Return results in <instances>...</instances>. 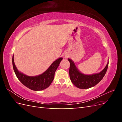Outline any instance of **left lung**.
<instances>
[{"label":"left lung","instance_id":"1","mask_svg":"<svg viewBox=\"0 0 122 122\" xmlns=\"http://www.w3.org/2000/svg\"><path fill=\"white\" fill-rule=\"evenodd\" d=\"M70 66L69 75L73 84L77 87L81 89H86L95 86L102 79L105 75L108 67V62L105 68L99 73L92 75H84L80 73L74 63V62L68 58Z\"/></svg>","mask_w":122,"mask_h":122}]
</instances>
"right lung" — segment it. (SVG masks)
Wrapping results in <instances>:
<instances>
[{"label": "right lung", "mask_w": 122, "mask_h": 122, "mask_svg": "<svg viewBox=\"0 0 122 122\" xmlns=\"http://www.w3.org/2000/svg\"><path fill=\"white\" fill-rule=\"evenodd\" d=\"M62 60V58H59L51 64L45 72L36 76H28L19 72L14 63V55L12 62L14 72L20 81L29 89L37 91L45 89L52 83L55 72Z\"/></svg>", "instance_id": "obj_1"}]
</instances>
